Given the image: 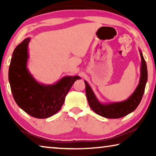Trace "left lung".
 Listing matches in <instances>:
<instances>
[{
	"label": "left lung",
	"mask_w": 156,
	"mask_h": 156,
	"mask_svg": "<svg viewBox=\"0 0 156 156\" xmlns=\"http://www.w3.org/2000/svg\"><path fill=\"white\" fill-rule=\"evenodd\" d=\"M141 56L140 78L138 87L127 100L122 102H113L109 104H102L98 101L90 86L86 81L85 91L89 105L94 112L102 117L107 118H120L133 112L140 102L143 96L145 86L147 81V67L144 58L141 51H140Z\"/></svg>",
	"instance_id": "1"
}]
</instances>
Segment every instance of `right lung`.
I'll use <instances>...</instances> for the list:
<instances>
[{"mask_svg":"<svg viewBox=\"0 0 156 156\" xmlns=\"http://www.w3.org/2000/svg\"><path fill=\"white\" fill-rule=\"evenodd\" d=\"M27 38L16 47L9 69V81L14 100L24 112L36 118H47L61 109L65 97L78 76H66L56 84L38 83L27 68L28 44Z\"/></svg>","mask_w":156,"mask_h":156,"instance_id":"right-lung-1","label":"right lung"}]
</instances>
